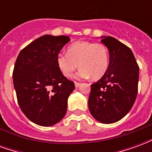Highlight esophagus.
Returning <instances> with one entry per match:
<instances>
[{
  "mask_svg": "<svg viewBox=\"0 0 152 152\" xmlns=\"http://www.w3.org/2000/svg\"><path fill=\"white\" fill-rule=\"evenodd\" d=\"M80 85V83H79V82H75V86H76V88H77V87H79Z\"/></svg>",
  "mask_w": 152,
  "mask_h": 152,
  "instance_id": "34e87169",
  "label": "esophagus"
}]
</instances>
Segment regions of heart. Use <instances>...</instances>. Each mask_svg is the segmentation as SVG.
I'll use <instances>...</instances> for the list:
<instances>
[{"mask_svg": "<svg viewBox=\"0 0 152 152\" xmlns=\"http://www.w3.org/2000/svg\"><path fill=\"white\" fill-rule=\"evenodd\" d=\"M56 62L60 72L66 77L80 66L81 68L75 75L76 78L85 79L91 76L93 79H99L108 68V50L102 43L78 41L68 47L67 53H58Z\"/></svg>", "mask_w": 152, "mask_h": 152, "instance_id": "1", "label": "heart"}]
</instances>
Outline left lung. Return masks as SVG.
Returning a JSON list of instances; mask_svg holds the SVG:
<instances>
[{"label": "left lung", "instance_id": "obj_1", "mask_svg": "<svg viewBox=\"0 0 152 152\" xmlns=\"http://www.w3.org/2000/svg\"><path fill=\"white\" fill-rule=\"evenodd\" d=\"M109 50V66L99 81L91 85L89 112L103 124L120 121L134 105L137 94L139 66L132 50L112 37H102Z\"/></svg>", "mask_w": 152, "mask_h": 152}]
</instances>
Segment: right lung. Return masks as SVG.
Segmentation results:
<instances>
[{"instance_id":"obj_1","label":"right lung","mask_w":152,"mask_h":152,"mask_svg":"<svg viewBox=\"0 0 152 152\" xmlns=\"http://www.w3.org/2000/svg\"><path fill=\"white\" fill-rule=\"evenodd\" d=\"M69 41L66 36H42L23 49L15 62L13 80L18 105L38 125H53L66 115L75 85L60 72L56 58Z\"/></svg>"}]
</instances>
